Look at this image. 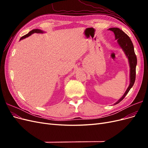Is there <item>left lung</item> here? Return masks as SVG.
I'll list each match as a JSON object with an SVG mask.
<instances>
[{"label": "left lung", "mask_w": 148, "mask_h": 148, "mask_svg": "<svg viewBox=\"0 0 148 148\" xmlns=\"http://www.w3.org/2000/svg\"><path fill=\"white\" fill-rule=\"evenodd\" d=\"M109 30L113 31L114 33L115 39H117L119 46L123 49L125 54L127 56L129 60L130 66V83L128 88L122 98H120L115 104H117L124 99L125 97L126 96L129 91L130 90V89L133 86L134 83H135L136 79V66L137 64V58L135 53V51H134L133 44L128 36L126 33H125L122 30L117 28H109Z\"/></svg>", "instance_id": "obj_1"}]
</instances>
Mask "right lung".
Returning <instances> with one entry per match:
<instances>
[{
  "instance_id": "1",
  "label": "right lung",
  "mask_w": 148,
  "mask_h": 148,
  "mask_svg": "<svg viewBox=\"0 0 148 148\" xmlns=\"http://www.w3.org/2000/svg\"><path fill=\"white\" fill-rule=\"evenodd\" d=\"M43 33V32H42V31L41 30L38 29H33V30H31V31H29V32L27 34H26V35L23 36H22V37L20 38V40H21V39H24V38H27V37H28V36H30L31 34H33V33Z\"/></svg>"
}]
</instances>
